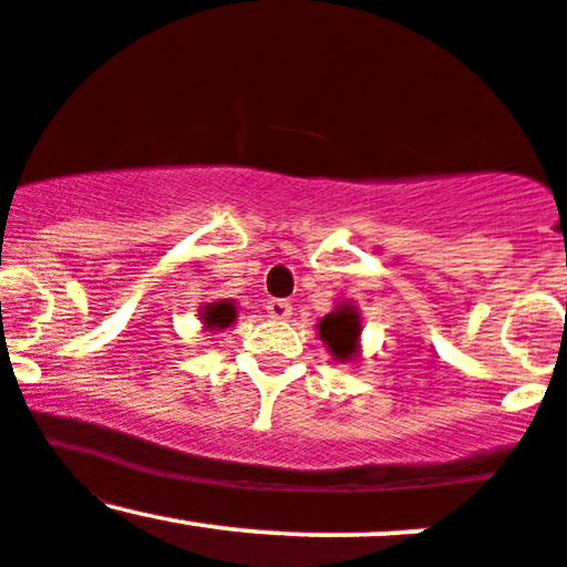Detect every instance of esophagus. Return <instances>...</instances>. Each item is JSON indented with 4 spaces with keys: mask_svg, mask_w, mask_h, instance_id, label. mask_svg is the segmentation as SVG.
Segmentation results:
<instances>
[{
    "mask_svg": "<svg viewBox=\"0 0 567 567\" xmlns=\"http://www.w3.org/2000/svg\"><path fill=\"white\" fill-rule=\"evenodd\" d=\"M266 311H269L271 320H288L292 315V306L288 301H282V298H271V301L266 303Z\"/></svg>",
    "mask_w": 567,
    "mask_h": 567,
    "instance_id": "esophagus-1",
    "label": "esophagus"
}]
</instances>
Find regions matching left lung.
<instances>
[{
	"instance_id": "1",
	"label": "left lung",
	"mask_w": 567,
	"mask_h": 567,
	"mask_svg": "<svg viewBox=\"0 0 567 567\" xmlns=\"http://www.w3.org/2000/svg\"><path fill=\"white\" fill-rule=\"evenodd\" d=\"M317 333L336 362H354L360 357L362 336V317L357 303L349 298L338 301L336 309L317 322Z\"/></svg>"
}]
</instances>
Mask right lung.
I'll return each instance as SVG.
<instances>
[{"label":"right lung","mask_w":567,"mask_h":567,"mask_svg":"<svg viewBox=\"0 0 567 567\" xmlns=\"http://www.w3.org/2000/svg\"><path fill=\"white\" fill-rule=\"evenodd\" d=\"M237 320V306L229 298L199 306V322L205 330H226Z\"/></svg>","instance_id":"add662e5"}]
</instances>
